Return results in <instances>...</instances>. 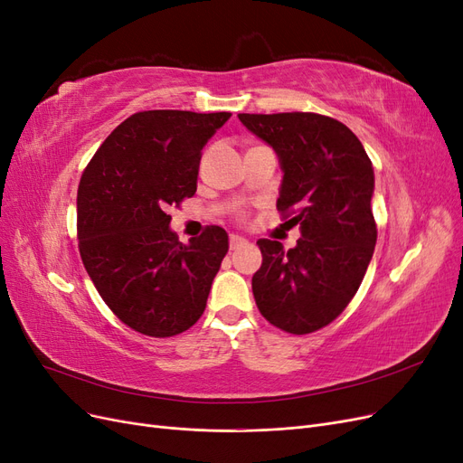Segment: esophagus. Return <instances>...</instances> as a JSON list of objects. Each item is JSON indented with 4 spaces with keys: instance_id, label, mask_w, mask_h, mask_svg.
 Masks as SVG:
<instances>
[{
    "instance_id": "1",
    "label": "esophagus",
    "mask_w": 463,
    "mask_h": 463,
    "mask_svg": "<svg viewBox=\"0 0 463 463\" xmlns=\"http://www.w3.org/2000/svg\"><path fill=\"white\" fill-rule=\"evenodd\" d=\"M243 245H247V240H243V237H240V235H230V249L232 250H235V249H240V247H243Z\"/></svg>"
}]
</instances>
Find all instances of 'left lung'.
<instances>
[{
    "mask_svg": "<svg viewBox=\"0 0 463 463\" xmlns=\"http://www.w3.org/2000/svg\"><path fill=\"white\" fill-rule=\"evenodd\" d=\"M284 170L278 213L299 226L298 245L259 240L253 296L260 315L289 334H311L340 317L373 259V164L344 123L311 111L240 114Z\"/></svg>",
    "mask_w": 463,
    "mask_h": 463,
    "instance_id": "8db88e82",
    "label": "left lung"
}]
</instances>
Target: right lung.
Returning <instances> with one entry per match:
<instances>
[{
	"label": "right lung",
	"instance_id": "right-lung-1",
	"mask_svg": "<svg viewBox=\"0 0 463 463\" xmlns=\"http://www.w3.org/2000/svg\"><path fill=\"white\" fill-rule=\"evenodd\" d=\"M228 111H137L111 131L80 175L77 237L82 264L123 325L152 338L189 330L228 253V233L206 226L189 245L167 208L197 191L208 138Z\"/></svg>",
	"mask_w": 463,
	"mask_h": 463
}]
</instances>
